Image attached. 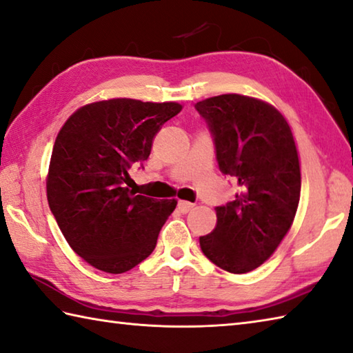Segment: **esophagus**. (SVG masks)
I'll list each match as a JSON object with an SVG mask.
<instances>
[{"label":"esophagus","mask_w":353,"mask_h":353,"mask_svg":"<svg viewBox=\"0 0 353 353\" xmlns=\"http://www.w3.org/2000/svg\"><path fill=\"white\" fill-rule=\"evenodd\" d=\"M194 203H190V201H185V199H181V201L178 203V208H179V210L183 212V214H188L189 210H192L194 209Z\"/></svg>","instance_id":"esophagus-1"}]
</instances>
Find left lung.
<instances>
[{"instance_id": "8db88e82", "label": "left lung", "mask_w": 353, "mask_h": 353, "mask_svg": "<svg viewBox=\"0 0 353 353\" xmlns=\"http://www.w3.org/2000/svg\"><path fill=\"white\" fill-rule=\"evenodd\" d=\"M195 108L214 135L219 170L238 184L199 245L218 268L245 274L272 256L294 224L301 192L295 138L281 112L254 97L224 94Z\"/></svg>"}]
</instances>
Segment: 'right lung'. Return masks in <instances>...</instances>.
I'll list each match as a JSON object with an SVG mask.
<instances>
[{
    "mask_svg": "<svg viewBox=\"0 0 353 353\" xmlns=\"http://www.w3.org/2000/svg\"><path fill=\"white\" fill-rule=\"evenodd\" d=\"M175 101L112 98L68 118L53 144L46 190L72 250L108 274H123L154 252L176 199L137 195L129 169L148 159L161 125L179 114Z\"/></svg>",
    "mask_w": 353,
    "mask_h": 353,
    "instance_id": "obj_1",
    "label": "right lung"
}]
</instances>
